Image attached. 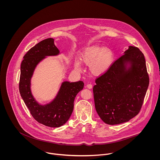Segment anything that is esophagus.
Listing matches in <instances>:
<instances>
[{
  "mask_svg": "<svg viewBox=\"0 0 160 160\" xmlns=\"http://www.w3.org/2000/svg\"><path fill=\"white\" fill-rule=\"evenodd\" d=\"M86 86H87V88H88V89H91V88H92V85L91 84H88Z\"/></svg>",
  "mask_w": 160,
  "mask_h": 160,
  "instance_id": "34e87169",
  "label": "esophagus"
}]
</instances>
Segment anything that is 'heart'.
<instances>
[{"label": "heart", "mask_w": 160, "mask_h": 160, "mask_svg": "<svg viewBox=\"0 0 160 160\" xmlns=\"http://www.w3.org/2000/svg\"><path fill=\"white\" fill-rule=\"evenodd\" d=\"M114 58V52L110 48L98 44L83 49L79 55L80 61L89 65L90 72L96 76L105 74L110 68ZM75 68L77 70L81 69L78 62H75Z\"/></svg>", "instance_id": "1"}]
</instances>
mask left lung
<instances>
[{"instance_id":"8db88e82","label":"left lung","mask_w":160,"mask_h":160,"mask_svg":"<svg viewBox=\"0 0 160 160\" xmlns=\"http://www.w3.org/2000/svg\"><path fill=\"white\" fill-rule=\"evenodd\" d=\"M93 87L96 110L105 123L129 121L141 108L149 84L144 54L129 46Z\"/></svg>"}]
</instances>
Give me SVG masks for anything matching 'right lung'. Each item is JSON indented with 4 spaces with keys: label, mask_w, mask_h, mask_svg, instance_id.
I'll return each instance as SVG.
<instances>
[{
    "label": "right lung",
    "mask_w": 160,
    "mask_h": 160,
    "mask_svg": "<svg viewBox=\"0 0 160 160\" xmlns=\"http://www.w3.org/2000/svg\"><path fill=\"white\" fill-rule=\"evenodd\" d=\"M60 50L55 46L54 39H44L29 50L21 65L19 92L26 106L33 118L39 123L50 127H59L66 123L74 110L77 94L83 89L82 81H64L54 99L49 103L39 104L31 91V78L37 65L48 56H56Z\"/></svg>",
    "instance_id": "obj_1"
}]
</instances>
